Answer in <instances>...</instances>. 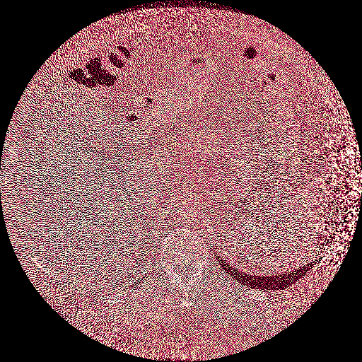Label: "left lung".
Returning a JSON list of instances; mask_svg holds the SVG:
<instances>
[{
	"mask_svg": "<svg viewBox=\"0 0 362 362\" xmlns=\"http://www.w3.org/2000/svg\"><path fill=\"white\" fill-rule=\"evenodd\" d=\"M221 263H223V261H219ZM226 264L230 270H233V275L237 276L238 281L240 279V282L245 285V284H249L250 286L261 287V288H285L288 287L290 285H293L296 281H298L299 278H302V275L306 274V272H309L312 269L313 263H306L303 266L298 267L297 270L288 273V274L282 275H270V276H255V275H247L242 274V272H238V269H234L233 266H230L228 263L222 264L226 269ZM227 269V270H228ZM231 273V272H230Z\"/></svg>",
	"mask_w": 362,
	"mask_h": 362,
	"instance_id": "obj_1",
	"label": "left lung"
}]
</instances>
